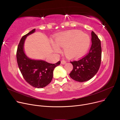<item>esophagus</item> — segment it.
<instances>
[{
    "label": "esophagus",
    "instance_id": "34e87169",
    "mask_svg": "<svg viewBox=\"0 0 120 120\" xmlns=\"http://www.w3.org/2000/svg\"><path fill=\"white\" fill-rule=\"evenodd\" d=\"M61 64H65L66 63V61L65 60H63L61 61Z\"/></svg>",
    "mask_w": 120,
    "mask_h": 120
}]
</instances>
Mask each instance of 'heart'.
Returning <instances> with one entry per match:
<instances>
[{
	"instance_id": "1",
	"label": "heart",
	"mask_w": 120,
	"mask_h": 120,
	"mask_svg": "<svg viewBox=\"0 0 120 120\" xmlns=\"http://www.w3.org/2000/svg\"><path fill=\"white\" fill-rule=\"evenodd\" d=\"M56 44L64 49L65 55L71 58L83 55L89 49L90 39L87 34L80 30H71L59 35L55 39ZM56 50L58 48L55 47Z\"/></svg>"
}]
</instances>
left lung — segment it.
Returning <instances> with one entry per match:
<instances>
[{
  "instance_id": "8db88e82",
  "label": "left lung",
  "mask_w": 120,
  "mask_h": 120,
  "mask_svg": "<svg viewBox=\"0 0 120 120\" xmlns=\"http://www.w3.org/2000/svg\"><path fill=\"white\" fill-rule=\"evenodd\" d=\"M91 46L89 53L78 60L71 61L73 68L70 76L74 80L83 82L90 80L98 72L101 63L102 48L98 36L91 32Z\"/></svg>"
}]
</instances>
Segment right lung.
Wrapping results in <instances>:
<instances>
[{
    "label": "right lung",
    "instance_id": "1",
    "mask_svg": "<svg viewBox=\"0 0 120 120\" xmlns=\"http://www.w3.org/2000/svg\"><path fill=\"white\" fill-rule=\"evenodd\" d=\"M35 30L21 38L17 47L16 59L19 68L25 81L34 87L43 88L51 82L54 69L60 64L61 62L50 64L43 60L30 59L25 55L23 50L25 40L28 35L34 33Z\"/></svg>",
    "mask_w": 120,
    "mask_h": 120
}]
</instances>
